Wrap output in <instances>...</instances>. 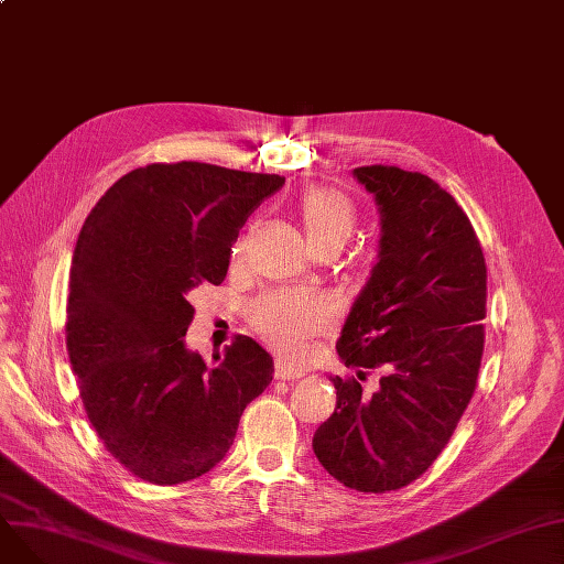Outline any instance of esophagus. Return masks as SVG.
<instances>
[{"label": "esophagus", "mask_w": 564, "mask_h": 564, "mask_svg": "<svg viewBox=\"0 0 564 564\" xmlns=\"http://www.w3.org/2000/svg\"><path fill=\"white\" fill-rule=\"evenodd\" d=\"M304 372L302 370H297V368H290V366H285L283 361H279L276 364V368H274V377L276 379H281V381H294V379H300Z\"/></svg>", "instance_id": "obj_1"}]
</instances>
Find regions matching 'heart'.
I'll list each match as a JSON object with an SVG mask.
<instances>
[{"label": "heart", "mask_w": 564, "mask_h": 564, "mask_svg": "<svg viewBox=\"0 0 564 564\" xmlns=\"http://www.w3.org/2000/svg\"><path fill=\"white\" fill-rule=\"evenodd\" d=\"M297 217L311 247H343L357 226V207L336 187H311L297 205ZM242 256V242L232 247V258ZM249 319L256 334L270 345L281 359L302 361L311 340L332 329V311L315 297L292 292H270L251 304Z\"/></svg>", "instance_id": "heart-1"}]
</instances>
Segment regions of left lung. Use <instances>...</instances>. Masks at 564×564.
<instances>
[{"label":"left lung","instance_id":"8db88e82","mask_svg":"<svg viewBox=\"0 0 564 564\" xmlns=\"http://www.w3.org/2000/svg\"><path fill=\"white\" fill-rule=\"evenodd\" d=\"M354 175L379 205V262L336 345L360 379H332L336 411L313 451L345 487L387 494L434 464L476 393L487 264L466 213L432 177L383 164ZM370 369L382 372L375 394L360 387Z\"/></svg>","mask_w":564,"mask_h":564}]
</instances>
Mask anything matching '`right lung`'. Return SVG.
Listing matches in <instances>:
<instances>
[{
    "mask_svg": "<svg viewBox=\"0 0 564 564\" xmlns=\"http://www.w3.org/2000/svg\"><path fill=\"white\" fill-rule=\"evenodd\" d=\"M285 177L203 162L148 164L116 181L86 217L70 267L66 347L107 453L153 485L215 468L274 364L237 334L207 368L185 347L189 294L219 285L230 247Z\"/></svg>",
    "mask_w": 564,
    "mask_h": 564,
    "instance_id": "right-lung-1",
    "label": "right lung"
}]
</instances>
